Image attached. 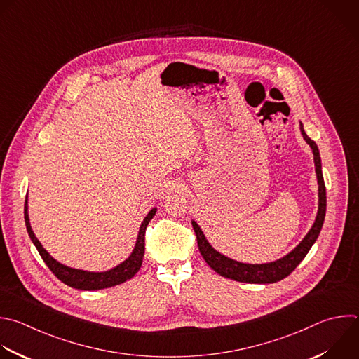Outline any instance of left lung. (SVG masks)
Instances as JSON below:
<instances>
[{"label": "left lung", "instance_id": "8db88e82", "mask_svg": "<svg viewBox=\"0 0 359 359\" xmlns=\"http://www.w3.org/2000/svg\"><path fill=\"white\" fill-rule=\"evenodd\" d=\"M300 131L306 142L310 145L313 149L314 155V165H316V173H317V182H318V212L316 217V222L313 224L311 229L309 233L303 238V241L286 257L276 262L271 264H262V265H250V264H241L232 261L219 252H217L205 240L204 233L201 232L200 226L196 224V221H191L193 229L196 232L197 238V245L200 250L201 257L204 261L208 264L211 269H214L218 275L232 279L236 282H245V283H275L286 276H289L296 266L304 259L313 244L316 243L317 236L321 231L324 217H325V207H327V197H325V184L323 179V172H321V159L318 154V148L313 140L307 137V134L303 130V126L300 124Z\"/></svg>", "mask_w": 359, "mask_h": 359}]
</instances>
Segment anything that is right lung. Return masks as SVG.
I'll list each match as a JSON object with an SVG mask.
<instances>
[{"instance_id": "right-lung-1", "label": "right lung", "mask_w": 359, "mask_h": 359, "mask_svg": "<svg viewBox=\"0 0 359 359\" xmlns=\"http://www.w3.org/2000/svg\"><path fill=\"white\" fill-rule=\"evenodd\" d=\"M28 198V196H27ZM156 212V208H152L148 215L145 217L141 228H140V233H138V241L135 244L134 252L131 254V257L124 261L121 265H118L116 268L107 271V272H86V271H79V269H73V268H67L62 264H59L57 261H55L46 251L45 248L41 245V243L38 241V238L35 236L31 224H29V217H28V200H25V205H24V215H25V224H27V229L28 233L31 236L32 243L35 244L39 255L42 257V259L45 261V264L48 265V268L52 271V273L62 280L65 285L74 287V289H80V290H98V289H105V287H111L119 283H124L128 279H131L141 268L142 265V259H144V254H145V231L147 226L149 224V221L154 218Z\"/></svg>"}]
</instances>
